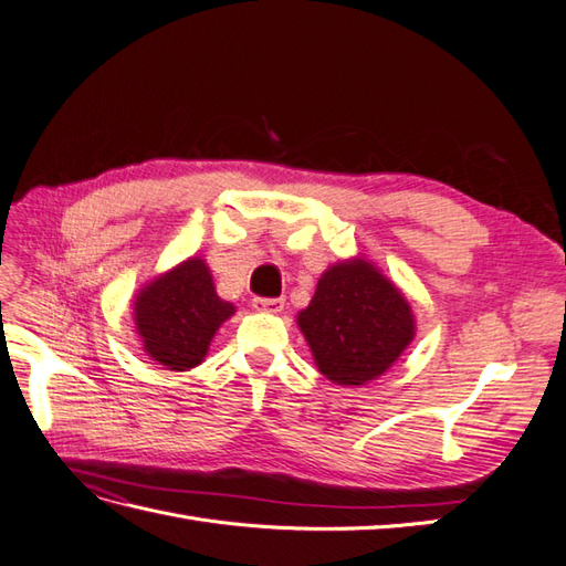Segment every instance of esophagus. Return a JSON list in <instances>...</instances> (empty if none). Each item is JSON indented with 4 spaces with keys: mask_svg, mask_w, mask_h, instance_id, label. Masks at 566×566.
<instances>
[{
    "mask_svg": "<svg viewBox=\"0 0 566 566\" xmlns=\"http://www.w3.org/2000/svg\"><path fill=\"white\" fill-rule=\"evenodd\" d=\"M252 306H254L256 312L281 314L283 306H285V300H281V297H254V300H252Z\"/></svg>",
    "mask_w": 566,
    "mask_h": 566,
    "instance_id": "obj_1",
    "label": "esophagus"
}]
</instances>
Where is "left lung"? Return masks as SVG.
<instances>
[{"label":"left lung","mask_w":566,"mask_h":566,"mask_svg":"<svg viewBox=\"0 0 566 566\" xmlns=\"http://www.w3.org/2000/svg\"><path fill=\"white\" fill-rule=\"evenodd\" d=\"M297 325L318 370L345 387L378 380L416 337L408 300L364 256L323 271Z\"/></svg>","instance_id":"left-lung-1"}]
</instances>
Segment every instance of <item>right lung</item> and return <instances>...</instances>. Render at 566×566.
I'll list each match as a JSON object with an SVG mask.
<instances>
[{
    "instance_id": "add662e5",
    "label": "right lung",
    "mask_w": 566,
    "mask_h": 566,
    "mask_svg": "<svg viewBox=\"0 0 566 566\" xmlns=\"http://www.w3.org/2000/svg\"><path fill=\"white\" fill-rule=\"evenodd\" d=\"M235 314L214 290L210 266L200 256L165 271L146 283L134 300V325L144 352L165 370L202 364L219 325Z\"/></svg>"
}]
</instances>
